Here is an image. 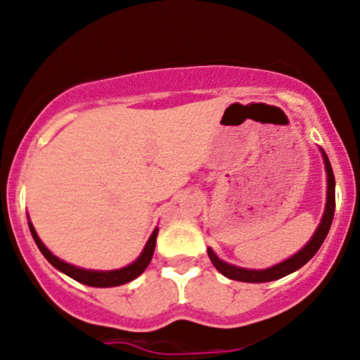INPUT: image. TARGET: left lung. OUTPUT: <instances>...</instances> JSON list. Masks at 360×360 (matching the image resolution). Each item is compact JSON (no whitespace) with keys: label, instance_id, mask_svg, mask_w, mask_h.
<instances>
[{"label":"left lung","instance_id":"1","mask_svg":"<svg viewBox=\"0 0 360 360\" xmlns=\"http://www.w3.org/2000/svg\"><path fill=\"white\" fill-rule=\"evenodd\" d=\"M322 156H323V162H326V172H327V202H326V211H323L322 221H320L319 229H316V232L313 233L309 243L306 244L301 251H297L294 257L287 258L285 262L273 265V267L260 269V271L236 267V265L232 264H226V262L219 260V258L216 257L214 251H212L211 248H207V255L209 258H211L212 265L218 269L223 276L236 281H244V283H265V281L280 280V278L294 273V271L301 269L302 265L308 264V262L315 257V253L320 250L322 243L326 240L327 233H329L330 223H333V218H334V209H336V181H334L333 167H330V162L329 158H327L323 149H322Z\"/></svg>","mask_w":360,"mask_h":360}]
</instances>
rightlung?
Returning a JSON list of instances; mask_svg holds the SVG:
<instances>
[{
    "instance_id": "add662e5",
    "label": "right lung",
    "mask_w": 360,
    "mask_h": 360,
    "mask_svg": "<svg viewBox=\"0 0 360 360\" xmlns=\"http://www.w3.org/2000/svg\"><path fill=\"white\" fill-rule=\"evenodd\" d=\"M30 230L34 243H37L38 250L41 251V255H44V257L47 258V260L51 262L58 271L65 273L66 276L73 278V280L79 281V283L87 285V287H100V288L120 287V285H124L128 283V281L135 280L137 276H141V274L146 271V267L149 265V262H151L153 253H155V246H156V236H158V229H155V232H153L151 237H149L148 244H146L144 250H142L141 257H139L134 264L127 265V267L123 269H116V271H89V269H80L72 264H66V262L59 260L58 257H54V255L45 248V244L40 240V237H38L37 230H34V226L31 225V221H30Z\"/></svg>"
}]
</instances>
